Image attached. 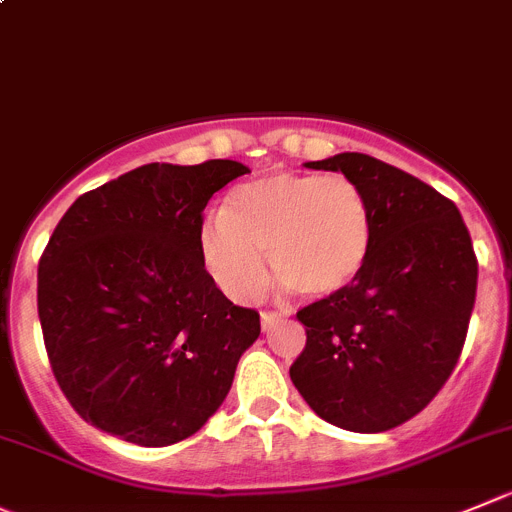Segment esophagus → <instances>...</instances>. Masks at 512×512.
Returning a JSON list of instances; mask_svg holds the SVG:
<instances>
[{
  "label": "esophagus",
  "mask_w": 512,
  "mask_h": 512,
  "mask_svg": "<svg viewBox=\"0 0 512 512\" xmlns=\"http://www.w3.org/2000/svg\"><path fill=\"white\" fill-rule=\"evenodd\" d=\"M281 321L279 311H261V326H264V332H269L271 326H276Z\"/></svg>",
  "instance_id": "34e87169"
}]
</instances>
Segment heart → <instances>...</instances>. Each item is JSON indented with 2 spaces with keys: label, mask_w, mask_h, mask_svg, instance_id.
I'll use <instances>...</instances> for the list:
<instances>
[{
  "label": "heart",
  "mask_w": 512,
  "mask_h": 512,
  "mask_svg": "<svg viewBox=\"0 0 512 512\" xmlns=\"http://www.w3.org/2000/svg\"><path fill=\"white\" fill-rule=\"evenodd\" d=\"M372 208L342 173H269L233 188L201 226L203 264L236 301H251L269 266L309 299L347 291L372 253Z\"/></svg>",
  "instance_id": "heart-1"
}]
</instances>
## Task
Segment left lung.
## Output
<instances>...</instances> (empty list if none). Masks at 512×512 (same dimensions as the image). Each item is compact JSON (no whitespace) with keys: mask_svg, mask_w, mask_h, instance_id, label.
Returning a JSON list of instances; mask_svg holds the SVG:
<instances>
[{"mask_svg":"<svg viewBox=\"0 0 512 512\" xmlns=\"http://www.w3.org/2000/svg\"><path fill=\"white\" fill-rule=\"evenodd\" d=\"M357 180L372 253L347 291L296 311L306 347L289 374L306 405L342 430L384 432L425 410L460 359L478 259L450 198L364 153L306 163Z\"/></svg>","mask_w":512,"mask_h":512,"instance_id":"1","label":"left lung"}]
</instances>
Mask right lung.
Segmentation results:
<instances>
[{
    "instance_id": "obj_1",
    "label": "right lung",
    "mask_w": 512,
    "mask_h": 512,
    "mask_svg": "<svg viewBox=\"0 0 512 512\" xmlns=\"http://www.w3.org/2000/svg\"><path fill=\"white\" fill-rule=\"evenodd\" d=\"M243 173L236 160L140 165L57 223L37 311L57 384L97 430L165 447L223 405L261 321L206 271L201 226L213 193Z\"/></svg>"
}]
</instances>
